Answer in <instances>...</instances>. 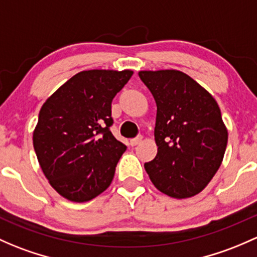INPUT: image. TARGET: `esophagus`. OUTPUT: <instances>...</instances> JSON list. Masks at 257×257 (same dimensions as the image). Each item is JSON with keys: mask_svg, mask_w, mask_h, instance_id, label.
Returning a JSON list of instances; mask_svg holds the SVG:
<instances>
[{"mask_svg": "<svg viewBox=\"0 0 257 257\" xmlns=\"http://www.w3.org/2000/svg\"><path fill=\"white\" fill-rule=\"evenodd\" d=\"M143 142V137H138V138H134V139L131 140V145L132 147H136V145L140 144V143Z\"/></svg>", "mask_w": 257, "mask_h": 257, "instance_id": "esophagus-1", "label": "esophagus"}]
</instances>
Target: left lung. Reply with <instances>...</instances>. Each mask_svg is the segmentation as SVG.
Returning a JSON list of instances; mask_svg holds the SVG:
<instances>
[{"instance_id": "8db88e82", "label": "left lung", "mask_w": 257, "mask_h": 257, "mask_svg": "<svg viewBox=\"0 0 257 257\" xmlns=\"http://www.w3.org/2000/svg\"><path fill=\"white\" fill-rule=\"evenodd\" d=\"M156 102L154 136L158 154L145 171L160 192L172 198L196 196L223 161L228 129L217 101L178 70L139 71Z\"/></svg>"}]
</instances>
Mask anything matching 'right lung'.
<instances>
[{"label":"right lung","mask_w":257,"mask_h":257,"mask_svg":"<svg viewBox=\"0 0 257 257\" xmlns=\"http://www.w3.org/2000/svg\"><path fill=\"white\" fill-rule=\"evenodd\" d=\"M132 70H87L58 88L39 112L33 145L50 186L71 202L106 191L126 147L110 133L112 99Z\"/></svg>","instance_id":"obj_1"}]
</instances>
